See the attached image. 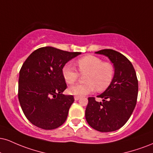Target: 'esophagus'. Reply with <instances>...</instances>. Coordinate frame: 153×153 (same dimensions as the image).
<instances>
[{
    "mask_svg": "<svg viewBox=\"0 0 153 153\" xmlns=\"http://www.w3.org/2000/svg\"><path fill=\"white\" fill-rule=\"evenodd\" d=\"M80 98V96H75V97H74L75 100H78Z\"/></svg>",
    "mask_w": 153,
    "mask_h": 153,
    "instance_id": "34e87169",
    "label": "esophagus"
}]
</instances>
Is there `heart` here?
Wrapping results in <instances>:
<instances>
[{
  "mask_svg": "<svg viewBox=\"0 0 153 153\" xmlns=\"http://www.w3.org/2000/svg\"><path fill=\"white\" fill-rule=\"evenodd\" d=\"M79 72L84 76L85 83L75 85L68 89L70 94L75 96H83L94 91L95 88L99 92L106 90L113 81L115 74L114 66L108 62L94 56H86L77 61ZM62 74L65 82L73 84L78 80V71L70 64H65L62 69Z\"/></svg>",
  "mask_w": 153,
  "mask_h": 153,
  "instance_id": "obj_1",
  "label": "heart"
}]
</instances>
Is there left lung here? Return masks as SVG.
Wrapping results in <instances>:
<instances>
[{
  "label": "left lung",
  "instance_id": "8db88e82",
  "mask_svg": "<svg viewBox=\"0 0 153 153\" xmlns=\"http://www.w3.org/2000/svg\"><path fill=\"white\" fill-rule=\"evenodd\" d=\"M96 54L108 57L113 64L115 74L113 81L97 97H88L85 119L89 126L97 131L113 132L124 126L131 116L137 102L138 81L131 62L120 53L104 49Z\"/></svg>",
  "mask_w": 153,
  "mask_h": 153
}]
</instances>
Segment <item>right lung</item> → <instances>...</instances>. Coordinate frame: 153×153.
Wrapping results in <instances>:
<instances>
[{"label": "right lung", "instance_id": "obj_1", "mask_svg": "<svg viewBox=\"0 0 153 153\" xmlns=\"http://www.w3.org/2000/svg\"><path fill=\"white\" fill-rule=\"evenodd\" d=\"M53 47L36 50L22 65L18 80V100L27 119L44 130L56 129L67 119L73 95L62 74L63 66L78 55Z\"/></svg>", "mask_w": 153, "mask_h": 153}]
</instances>
